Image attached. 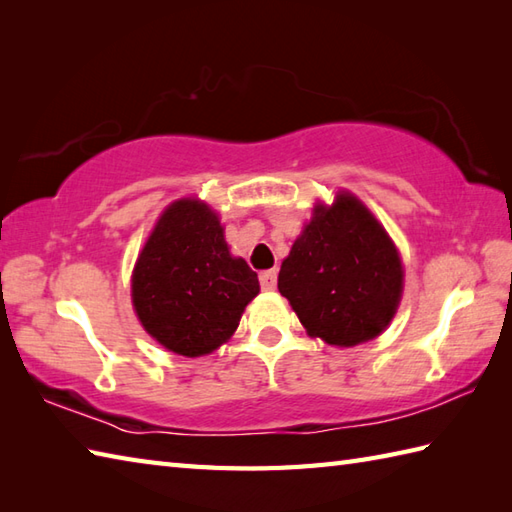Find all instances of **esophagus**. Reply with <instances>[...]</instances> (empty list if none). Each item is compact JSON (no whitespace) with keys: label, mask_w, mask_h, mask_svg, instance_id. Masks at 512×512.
<instances>
[{"label":"esophagus","mask_w":512,"mask_h":512,"mask_svg":"<svg viewBox=\"0 0 512 512\" xmlns=\"http://www.w3.org/2000/svg\"><path fill=\"white\" fill-rule=\"evenodd\" d=\"M259 284H262L264 290H275V286H277L275 270H264V273H259Z\"/></svg>","instance_id":"esophagus-1"}]
</instances>
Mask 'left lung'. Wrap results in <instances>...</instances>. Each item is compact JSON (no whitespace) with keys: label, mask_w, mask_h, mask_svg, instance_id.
<instances>
[{"label":"left lung","mask_w":512,"mask_h":512,"mask_svg":"<svg viewBox=\"0 0 512 512\" xmlns=\"http://www.w3.org/2000/svg\"><path fill=\"white\" fill-rule=\"evenodd\" d=\"M400 255L356 195L339 191L317 204L290 248L277 288L310 336L339 347L372 341L394 319L402 297Z\"/></svg>","instance_id":"8db88e82"}]
</instances>
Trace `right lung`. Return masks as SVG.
Returning a JSON list of instances; mask_svg holds the SVG:
<instances>
[{
	"label": "right lung",
	"instance_id": "1",
	"mask_svg": "<svg viewBox=\"0 0 512 512\" xmlns=\"http://www.w3.org/2000/svg\"><path fill=\"white\" fill-rule=\"evenodd\" d=\"M257 295V273L231 255L217 213L193 198L167 206L132 273V303L147 334L189 358L231 339Z\"/></svg>",
	"mask_w": 512,
	"mask_h": 512
}]
</instances>
